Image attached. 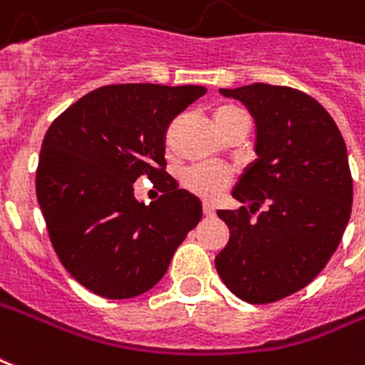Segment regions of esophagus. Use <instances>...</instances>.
<instances>
[{
    "mask_svg": "<svg viewBox=\"0 0 365 365\" xmlns=\"http://www.w3.org/2000/svg\"><path fill=\"white\" fill-rule=\"evenodd\" d=\"M203 212H205V217H215V207H212L210 203H205Z\"/></svg>",
    "mask_w": 365,
    "mask_h": 365,
    "instance_id": "34e87169",
    "label": "esophagus"
}]
</instances>
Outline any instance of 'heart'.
<instances>
[{"label":"heart","mask_w":365,"mask_h":365,"mask_svg":"<svg viewBox=\"0 0 365 365\" xmlns=\"http://www.w3.org/2000/svg\"><path fill=\"white\" fill-rule=\"evenodd\" d=\"M215 123H217L218 131L228 125L230 121L244 118L247 115L242 108L232 106V104H224L215 110ZM230 172L220 168V166H207V164H199V166H191V168L183 170L182 174V185L191 193L199 197H217L226 185L230 183Z\"/></svg>","instance_id":"b5f03b06"}]
</instances>
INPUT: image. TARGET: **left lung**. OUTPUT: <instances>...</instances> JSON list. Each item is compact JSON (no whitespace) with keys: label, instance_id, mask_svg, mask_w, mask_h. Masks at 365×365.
<instances>
[{"label":"left lung","instance_id":"obj_1","mask_svg":"<svg viewBox=\"0 0 365 365\" xmlns=\"http://www.w3.org/2000/svg\"><path fill=\"white\" fill-rule=\"evenodd\" d=\"M220 93L253 115L257 158L232 191L250 210H218L230 240L215 265L237 298L271 304L309 284L341 244L352 210L346 145L329 112L302 91L253 83Z\"/></svg>","mask_w":365,"mask_h":365}]
</instances>
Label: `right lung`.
<instances>
[{
    "instance_id": "obj_1",
    "label": "right lung",
    "mask_w": 365,
    "mask_h": 365,
    "mask_svg": "<svg viewBox=\"0 0 365 365\" xmlns=\"http://www.w3.org/2000/svg\"><path fill=\"white\" fill-rule=\"evenodd\" d=\"M205 86L150 83L100 86L46 131L36 197L61 265L102 298L147 292L168 271L201 201L166 174V131ZM148 177L163 191L150 205L133 183Z\"/></svg>"
}]
</instances>
